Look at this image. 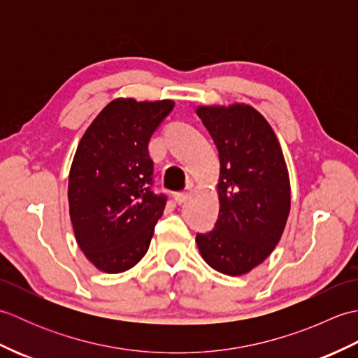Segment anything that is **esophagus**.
<instances>
[{
  "instance_id": "34e87169",
  "label": "esophagus",
  "mask_w": 358,
  "mask_h": 358,
  "mask_svg": "<svg viewBox=\"0 0 358 358\" xmlns=\"http://www.w3.org/2000/svg\"><path fill=\"white\" fill-rule=\"evenodd\" d=\"M187 196H189L187 192H175L173 194V199H175V201H177V204H183L187 200Z\"/></svg>"
}]
</instances>
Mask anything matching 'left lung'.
I'll use <instances>...</instances> for the list:
<instances>
[{"label": "left lung", "instance_id": "8db88e82", "mask_svg": "<svg viewBox=\"0 0 358 358\" xmlns=\"http://www.w3.org/2000/svg\"><path fill=\"white\" fill-rule=\"evenodd\" d=\"M196 113L218 149L220 214L195 241L212 269L243 275L271 255L285 231L291 183L283 150L252 106H200Z\"/></svg>", "mask_w": 358, "mask_h": 358}]
</instances>
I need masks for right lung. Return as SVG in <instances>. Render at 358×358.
Returning <instances> with one entry per match:
<instances>
[{
  "label": "right lung",
  "instance_id": "1",
  "mask_svg": "<svg viewBox=\"0 0 358 358\" xmlns=\"http://www.w3.org/2000/svg\"><path fill=\"white\" fill-rule=\"evenodd\" d=\"M172 100L117 98L81 136L69 172L75 238L96 269L118 273L146 255L166 195L152 191L148 144Z\"/></svg>",
  "mask_w": 358,
  "mask_h": 358
}]
</instances>
